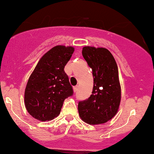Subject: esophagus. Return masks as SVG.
<instances>
[{
  "mask_svg": "<svg viewBox=\"0 0 154 154\" xmlns=\"http://www.w3.org/2000/svg\"><path fill=\"white\" fill-rule=\"evenodd\" d=\"M78 88H79V87L77 86H77L74 87V91H75V92L78 91Z\"/></svg>",
  "mask_w": 154,
  "mask_h": 154,
  "instance_id": "esophagus-1",
  "label": "esophagus"
}]
</instances>
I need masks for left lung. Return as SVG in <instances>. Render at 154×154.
<instances>
[{"instance_id": "left-lung-1", "label": "left lung", "mask_w": 154, "mask_h": 154, "mask_svg": "<svg viewBox=\"0 0 154 154\" xmlns=\"http://www.w3.org/2000/svg\"><path fill=\"white\" fill-rule=\"evenodd\" d=\"M82 56L92 69L94 87L90 97L79 102V116L90 125L105 123L116 116L120 103L117 64L105 48L85 47Z\"/></svg>"}]
</instances>
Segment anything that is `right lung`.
I'll use <instances>...</instances> for the list:
<instances>
[{
  "instance_id": "right-lung-1",
  "label": "right lung",
  "mask_w": 154,
  "mask_h": 154,
  "mask_svg": "<svg viewBox=\"0 0 154 154\" xmlns=\"http://www.w3.org/2000/svg\"><path fill=\"white\" fill-rule=\"evenodd\" d=\"M74 48L56 46L41 58L25 90L24 101L31 116L40 121L52 120L60 113L64 100L73 95V88L64 66Z\"/></svg>"
}]
</instances>
